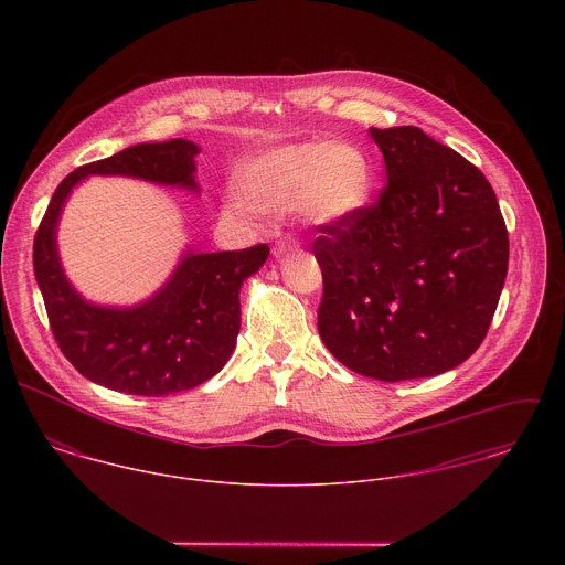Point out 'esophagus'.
<instances>
[{"instance_id": "1", "label": "esophagus", "mask_w": 565, "mask_h": 565, "mask_svg": "<svg viewBox=\"0 0 565 565\" xmlns=\"http://www.w3.org/2000/svg\"><path fill=\"white\" fill-rule=\"evenodd\" d=\"M300 247V242L296 239V237H291V235H285V237H280L276 245H274V256H282V254H289V252H294V249H298Z\"/></svg>"}]
</instances>
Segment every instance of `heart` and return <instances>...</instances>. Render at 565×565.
Returning a JSON list of instances; mask_svg holds the SVG:
<instances>
[{
    "instance_id": "obj_1",
    "label": "heart",
    "mask_w": 565,
    "mask_h": 565,
    "mask_svg": "<svg viewBox=\"0 0 565 565\" xmlns=\"http://www.w3.org/2000/svg\"><path fill=\"white\" fill-rule=\"evenodd\" d=\"M235 186L254 211L278 213L300 204L316 220L337 222L365 204L370 175L350 146L294 143L243 162Z\"/></svg>"
}]
</instances>
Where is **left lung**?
Instances as JSON below:
<instances>
[{"mask_svg":"<svg viewBox=\"0 0 565 565\" xmlns=\"http://www.w3.org/2000/svg\"><path fill=\"white\" fill-rule=\"evenodd\" d=\"M387 182L376 202L318 226V328L376 381L437 376L470 359L495 313L509 235L481 169L415 126L370 128Z\"/></svg>","mask_w":565,"mask_h":565,"instance_id":"1","label":"left lung"}]
</instances>
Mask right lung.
<instances>
[{
	"instance_id": "add662e5",
	"label": "right lung",
	"mask_w": 565,
	"mask_h": 565,
	"mask_svg": "<svg viewBox=\"0 0 565 565\" xmlns=\"http://www.w3.org/2000/svg\"><path fill=\"white\" fill-rule=\"evenodd\" d=\"M195 154L193 143L171 139L86 162L58 184L34 235V274L54 339L82 376L108 390L169 396L215 376L237 343L243 280L258 271L269 245L189 254L150 302L124 311L99 309L82 300L61 269L54 237L61 209L88 173L195 189Z\"/></svg>"
}]
</instances>
